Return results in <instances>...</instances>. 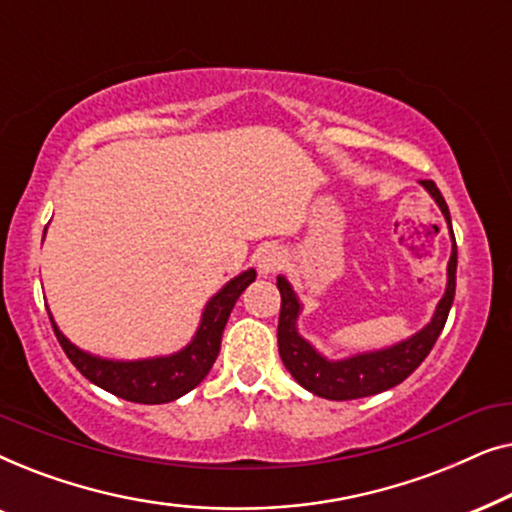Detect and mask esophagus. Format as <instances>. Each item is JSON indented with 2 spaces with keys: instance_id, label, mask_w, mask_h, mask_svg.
<instances>
[{
  "instance_id": "34e87169",
  "label": "esophagus",
  "mask_w": 512,
  "mask_h": 512,
  "mask_svg": "<svg viewBox=\"0 0 512 512\" xmlns=\"http://www.w3.org/2000/svg\"><path fill=\"white\" fill-rule=\"evenodd\" d=\"M286 256L284 251L279 247H265L261 254H258V270L263 272V275H268V272H275L284 265Z\"/></svg>"
}]
</instances>
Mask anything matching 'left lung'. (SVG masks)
I'll return each mask as SVG.
<instances>
[{"label": "left lung", "instance_id": "8db88e82", "mask_svg": "<svg viewBox=\"0 0 512 512\" xmlns=\"http://www.w3.org/2000/svg\"><path fill=\"white\" fill-rule=\"evenodd\" d=\"M426 191L433 195L438 207L443 209L447 226H450V209L438 186L433 181H422ZM454 240V233H452ZM277 289L282 296V307H279V324H277V345L279 356H282L284 366L293 375L300 387L312 391L328 401H352V398H363L380 394L396 384H401L405 377H410L415 370L422 366V361L436 345L440 331L445 328L447 314H450L454 289H457V242L452 244V258L447 265V291L443 300L438 303V310L433 314L431 324L412 335L410 340L401 345L382 349V352L352 356L347 361H326L319 356L307 342L300 338L296 331V317L300 312V303L293 296L289 282L284 277H277Z\"/></svg>", "mask_w": 512, "mask_h": 512}]
</instances>
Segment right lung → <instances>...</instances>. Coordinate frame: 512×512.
<instances>
[{"instance_id":"obj_1","label":"right lung","mask_w":512,"mask_h":512,"mask_svg":"<svg viewBox=\"0 0 512 512\" xmlns=\"http://www.w3.org/2000/svg\"><path fill=\"white\" fill-rule=\"evenodd\" d=\"M256 279L254 270L242 272L233 282H228L216 296L209 300L202 314V324L195 333V338L179 354L165 356V359L149 361H104L95 359L79 347H74L65 335L53 324L55 338L60 347L65 349L67 359L74 363L76 370L97 387H102L109 394L132 403L158 405L170 403L174 398L188 394L205 380L212 370L216 356L221 349V335L226 328V321L233 310L235 300L240 293Z\"/></svg>"}]
</instances>
